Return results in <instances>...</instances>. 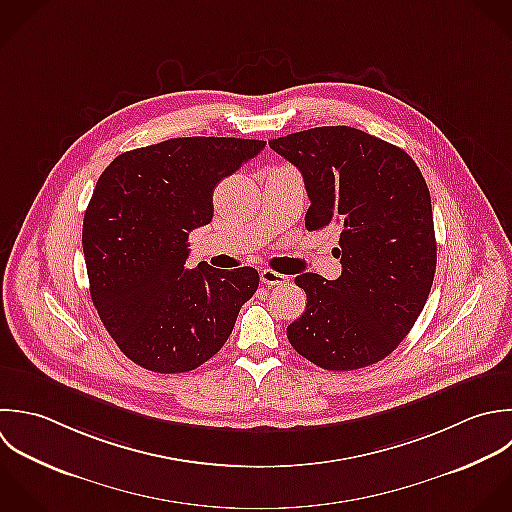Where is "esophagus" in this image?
Wrapping results in <instances>:
<instances>
[{
    "instance_id": "obj_1",
    "label": "esophagus",
    "mask_w": 512,
    "mask_h": 512,
    "mask_svg": "<svg viewBox=\"0 0 512 512\" xmlns=\"http://www.w3.org/2000/svg\"><path fill=\"white\" fill-rule=\"evenodd\" d=\"M261 281H263L265 285H285V283L289 281V277H287V275H281V273H277V271H273V269H263V271H261Z\"/></svg>"
}]
</instances>
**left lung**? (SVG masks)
I'll use <instances>...</instances> for the list:
<instances>
[{
  "mask_svg": "<svg viewBox=\"0 0 512 512\" xmlns=\"http://www.w3.org/2000/svg\"><path fill=\"white\" fill-rule=\"evenodd\" d=\"M311 199L309 231H341V277L295 279L305 313L287 327L293 349L327 371H353L391 355L419 319L437 269L427 181L401 147L347 125L271 139Z\"/></svg>",
  "mask_w": 512,
  "mask_h": 512,
  "instance_id": "obj_1",
  "label": "left lung"
}]
</instances>
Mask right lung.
Segmentation results:
<instances>
[{
  "mask_svg": "<svg viewBox=\"0 0 512 512\" xmlns=\"http://www.w3.org/2000/svg\"><path fill=\"white\" fill-rule=\"evenodd\" d=\"M265 141L175 137L125 151L97 179L83 255L101 323L135 365L187 373L229 339L259 287L253 267L187 269L189 233L213 219L215 185Z\"/></svg>",
  "mask_w": 512,
  "mask_h": 512,
  "instance_id": "right-lung-1",
  "label": "right lung"
}]
</instances>
